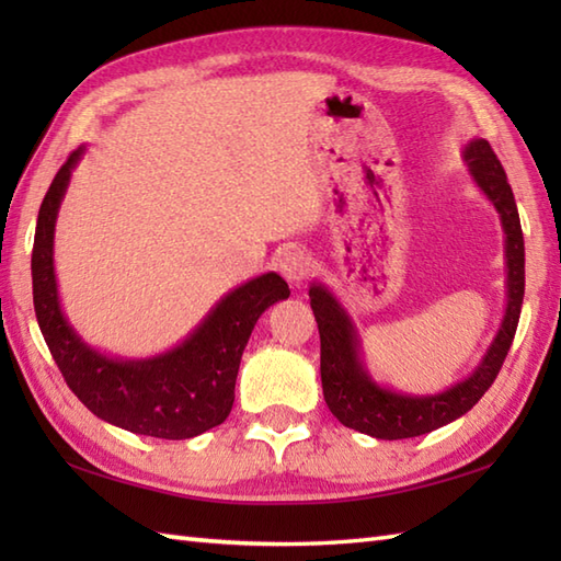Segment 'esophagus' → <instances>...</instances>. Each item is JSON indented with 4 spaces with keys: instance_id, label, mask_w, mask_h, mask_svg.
<instances>
[{
    "instance_id": "esophagus-1",
    "label": "esophagus",
    "mask_w": 561,
    "mask_h": 561,
    "mask_svg": "<svg viewBox=\"0 0 561 561\" xmlns=\"http://www.w3.org/2000/svg\"><path fill=\"white\" fill-rule=\"evenodd\" d=\"M311 267V257H308V253H304L301 248H291L279 257V272L284 274V279L294 284V287H301Z\"/></svg>"
}]
</instances>
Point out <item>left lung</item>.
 I'll return each instance as SVG.
<instances>
[{
  "label": "left lung",
  "mask_w": 561,
  "mask_h": 561,
  "mask_svg": "<svg viewBox=\"0 0 561 561\" xmlns=\"http://www.w3.org/2000/svg\"><path fill=\"white\" fill-rule=\"evenodd\" d=\"M460 157L468 165L472 183L492 202L499 221H502L506 265V308L502 325L482 354L480 364L468 376L446 390L424 392V396H412V392H400L378 383L368 371L359 330H356L347 308L323 282H311V289H308L320 332V380H323L325 402L344 426L366 436L383 440L412 438L456 422L458 416L470 412L486 388L494 383L511 342H514L523 291H526V248H523L514 190H511L502 163L486 139H470L462 147Z\"/></svg>",
  "instance_id": "1"
}]
</instances>
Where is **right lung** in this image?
I'll list each match as a JSON object with an SVG mask.
<instances>
[{
    "label": "right lung",
    "instance_id": "obj_1",
    "mask_svg": "<svg viewBox=\"0 0 561 561\" xmlns=\"http://www.w3.org/2000/svg\"><path fill=\"white\" fill-rule=\"evenodd\" d=\"M87 147H79L38 211L31 257L33 306L43 337L71 392L113 426L153 438H193L219 426L233 408L238 366L257 318L289 299V284L265 272L224 294L185 340L153 356L105 354L69 323L55 274V224L71 171Z\"/></svg>",
    "mask_w": 561,
    "mask_h": 561
}]
</instances>
